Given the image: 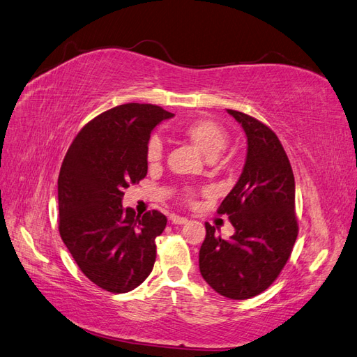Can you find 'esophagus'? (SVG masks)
Wrapping results in <instances>:
<instances>
[{
  "label": "esophagus",
  "mask_w": 357,
  "mask_h": 357,
  "mask_svg": "<svg viewBox=\"0 0 357 357\" xmlns=\"http://www.w3.org/2000/svg\"><path fill=\"white\" fill-rule=\"evenodd\" d=\"M170 221H172V224H187L188 222V220L185 218V217H179V215H175V213H173V215L170 217Z\"/></svg>",
  "instance_id": "1"
}]
</instances>
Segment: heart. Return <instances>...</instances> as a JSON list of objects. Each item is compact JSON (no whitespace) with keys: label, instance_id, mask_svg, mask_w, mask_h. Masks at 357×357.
<instances>
[{"label":"heart","instance_id":"b5f03b06","mask_svg":"<svg viewBox=\"0 0 357 357\" xmlns=\"http://www.w3.org/2000/svg\"><path fill=\"white\" fill-rule=\"evenodd\" d=\"M181 136L190 140L202 154H205L208 158H215L220 152L226 148L229 135L226 128L220 126L218 122L208 118H197L192 119L187 124L181 127ZM162 157V145L157 137H152L146 148V161L149 165H157ZM188 202L195 199V192L188 191L185 195Z\"/></svg>","mask_w":357,"mask_h":357}]
</instances>
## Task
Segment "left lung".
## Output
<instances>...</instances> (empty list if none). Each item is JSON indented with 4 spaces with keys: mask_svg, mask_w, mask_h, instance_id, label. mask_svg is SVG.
<instances>
[{
    "mask_svg": "<svg viewBox=\"0 0 357 357\" xmlns=\"http://www.w3.org/2000/svg\"><path fill=\"white\" fill-rule=\"evenodd\" d=\"M247 135V160L236 185L221 202L235 233L229 239L205 224L199 252L203 280L229 299H250L266 290L286 266L298 238L294 176L280 139L259 119L227 109Z\"/></svg>",
    "mask_w": 357,
    "mask_h": 357,
    "instance_id": "1",
    "label": "left lung"
}]
</instances>
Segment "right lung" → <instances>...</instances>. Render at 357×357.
<instances>
[{
    "label": "right lung",
    "mask_w": 357,
    "mask_h": 357,
    "mask_svg": "<svg viewBox=\"0 0 357 357\" xmlns=\"http://www.w3.org/2000/svg\"><path fill=\"white\" fill-rule=\"evenodd\" d=\"M172 116L155 105L109 109L79 131L61 166V239L85 277L106 291H131L154 268L155 238L167 218L158 211L136 215L122 197L146 176L151 131Z\"/></svg>",
    "instance_id": "1"
}]
</instances>
